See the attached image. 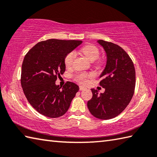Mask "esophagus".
<instances>
[{"label":"esophagus","instance_id":"obj_1","mask_svg":"<svg viewBox=\"0 0 157 157\" xmlns=\"http://www.w3.org/2000/svg\"><path fill=\"white\" fill-rule=\"evenodd\" d=\"M85 89H86V88H85V87L82 86H79V90H85Z\"/></svg>","mask_w":157,"mask_h":157}]
</instances>
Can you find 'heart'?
I'll use <instances>...</instances> for the list:
<instances>
[{
	"label": "heart",
	"instance_id": "obj_1",
	"mask_svg": "<svg viewBox=\"0 0 157 157\" xmlns=\"http://www.w3.org/2000/svg\"><path fill=\"white\" fill-rule=\"evenodd\" d=\"M82 53L91 61H95L99 58V51L98 48L93 44H88L82 48ZM75 58V53L71 51L67 53L64 58V64L67 68H70L73 65L74 59ZM92 75L90 74L81 73L75 75V79L81 84H85L87 82V79Z\"/></svg>",
	"mask_w": 157,
	"mask_h": 157
}]
</instances>
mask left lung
Segmentation results:
<instances>
[{
    "mask_svg": "<svg viewBox=\"0 0 157 157\" xmlns=\"http://www.w3.org/2000/svg\"><path fill=\"white\" fill-rule=\"evenodd\" d=\"M106 53V67L99 76L104 93L92 88L93 98L88 101L90 113L96 118L110 119L119 115L132 98L135 88V69L128 54L119 45L98 40Z\"/></svg>",
    "mask_w": 157,
    "mask_h": 157,
    "instance_id": "8db88e82",
    "label": "left lung"
}]
</instances>
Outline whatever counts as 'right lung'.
Instances as JSON below:
<instances>
[{
	"mask_svg": "<svg viewBox=\"0 0 157 157\" xmlns=\"http://www.w3.org/2000/svg\"><path fill=\"white\" fill-rule=\"evenodd\" d=\"M82 42L49 39L37 43L25 55L21 86L29 104L42 115L56 118L64 115L79 90L73 82H67L61 89L56 81L65 71V56Z\"/></svg>",
	"mask_w": 157,
	"mask_h": 157,
	"instance_id": "1",
	"label": "right lung"
}]
</instances>
